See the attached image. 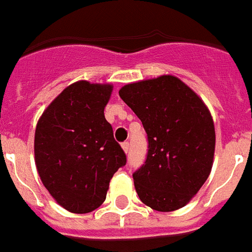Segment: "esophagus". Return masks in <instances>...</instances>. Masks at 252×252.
I'll list each match as a JSON object with an SVG mask.
<instances>
[{
  "instance_id": "1",
  "label": "esophagus",
  "mask_w": 252,
  "mask_h": 252,
  "mask_svg": "<svg viewBox=\"0 0 252 252\" xmlns=\"http://www.w3.org/2000/svg\"><path fill=\"white\" fill-rule=\"evenodd\" d=\"M122 150L125 151V154H127L128 150H130V144H128V142L122 143Z\"/></svg>"
}]
</instances>
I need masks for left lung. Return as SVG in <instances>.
Here are the masks:
<instances>
[{
  "instance_id": "left-lung-1",
  "label": "left lung",
  "mask_w": 252,
  "mask_h": 252,
  "mask_svg": "<svg viewBox=\"0 0 252 252\" xmlns=\"http://www.w3.org/2000/svg\"><path fill=\"white\" fill-rule=\"evenodd\" d=\"M118 94L148 136L146 162L132 174L139 199L158 212L182 208L212 170L216 134L211 112L174 75L126 84Z\"/></svg>"
}]
</instances>
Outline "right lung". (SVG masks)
Wrapping results in <instances>:
<instances>
[{
    "mask_svg": "<svg viewBox=\"0 0 252 252\" xmlns=\"http://www.w3.org/2000/svg\"><path fill=\"white\" fill-rule=\"evenodd\" d=\"M113 84L79 80L66 87L37 121L35 164L52 198L72 213L101 206L110 178L126 164L104 109Z\"/></svg>",
    "mask_w": 252,
    "mask_h": 252,
    "instance_id": "add662e5",
    "label": "right lung"
}]
</instances>
